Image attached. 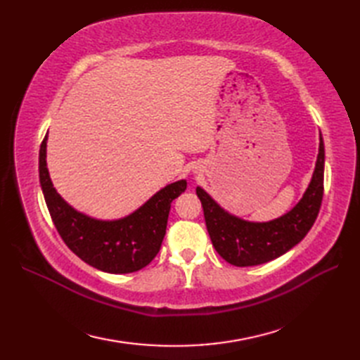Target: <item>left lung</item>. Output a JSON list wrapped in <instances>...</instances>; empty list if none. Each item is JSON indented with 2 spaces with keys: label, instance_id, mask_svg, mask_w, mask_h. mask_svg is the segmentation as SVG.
<instances>
[{
  "label": "left lung",
  "instance_id": "8db88e82",
  "mask_svg": "<svg viewBox=\"0 0 360 360\" xmlns=\"http://www.w3.org/2000/svg\"><path fill=\"white\" fill-rule=\"evenodd\" d=\"M324 143L320 134L319 156L312 179L302 200L290 212L267 222H250L231 214L202 188L197 195L212 243L226 263L237 267L258 266L284 255L308 234L317 219L323 200Z\"/></svg>",
  "mask_w": 360,
  "mask_h": 360
}]
</instances>
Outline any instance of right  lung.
<instances>
[{"mask_svg": "<svg viewBox=\"0 0 360 360\" xmlns=\"http://www.w3.org/2000/svg\"><path fill=\"white\" fill-rule=\"evenodd\" d=\"M48 135L39 151V179L48 210L64 243L86 264L106 274H132L153 259L167 231L171 202L186 191V180L167 184L143 205L114 221L96 219L63 200L46 163Z\"/></svg>", "mask_w": 360, "mask_h": 360, "instance_id": "right-lung-1", "label": "right lung"}]
</instances>
